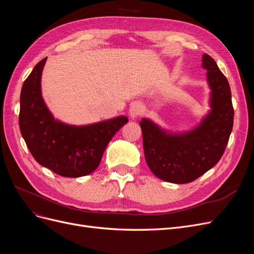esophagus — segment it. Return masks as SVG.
I'll return each instance as SVG.
<instances>
[{"label": "esophagus", "instance_id": "esophagus-1", "mask_svg": "<svg viewBox=\"0 0 254 254\" xmlns=\"http://www.w3.org/2000/svg\"><path fill=\"white\" fill-rule=\"evenodd\" d=\"M143 112H144V108L142 104L140 103H133L129 109V114L130 117H131V119H135L136 117L141 115Z\"/></svg>", "mask_w": 254, "mask_h": 254}]
</instances>
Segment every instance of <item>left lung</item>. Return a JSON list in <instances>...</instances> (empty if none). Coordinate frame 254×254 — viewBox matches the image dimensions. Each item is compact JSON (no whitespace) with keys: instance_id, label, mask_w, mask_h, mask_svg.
<instances>
[{"instance_id":"1","label":"left lung","mask_w":254,"mask_h":254,"mask_svg":"<svg viewBox=\"0 0 254 254\" xmlns=\"http://www.w3.org/2000/svg\"><path fill=\"white\" fill-rule=\"evenodd\" d=\"M202 66L207 70L212 110L200 125L171 134L147 119L140 122L146 162L167 182L189 183L211 170L224 155L232 131L234 110L228 79L207 54L202 56Z\"/></svg>"}]
</instances>
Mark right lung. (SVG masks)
Instances as JSON below:
<instances>
[{"label": "right lung", "instance_id": "obj_1", "mask_svg": "<svg viewBox=\"0 0 254 254\" xmlns=\"http://www.w3.org/2000/svg\"><path fill=\"white\" fill-rule=\"evenodd\" d=\"M47 58L38 63L22 86L19 126L35 160L63 177H82L95 171L113 135L126 117L86 126H72L54 119L41 95V75Z\"/></svg>", "mask_w": 254, "mask_h": 254}]
</instances>
